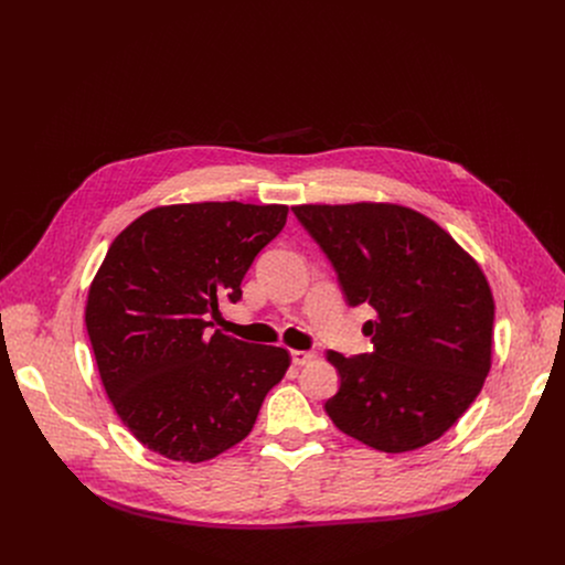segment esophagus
<instances>
[{
  "label": "esophagus",
  "instance_id": "esophagus-1",
  "mask_svg": "<svg viewBox=\"0 0 565 565\" xmlns=\"http://www.w3.org/2000/svg\"><path fill=\"white\" fill-rule=\"evenodd\" d=\"M290 358H292V364L303 366V364L315 360V353L312 351H290Z\"/></svg>",
  "mask_w": 565,
  "mask_h": 565
}]
</instances>
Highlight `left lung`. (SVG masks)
<instances>
[{
	"label": "left lung",
	"mask_w": 565,
	"mask_h": 565,
	"mask_svg": "<svg viewBox=\"0 0 565 565\" xmlns=\"http://www.w3.org/2000/svg\"><path fill=\"white\" fill-rule=\"evenodd\" d=\"M333 264L349 306L369 303V355L329 351L340 391L327 414L386 454L438 440L492 366L494 297L480 266L429 216L395 203L295 205Z\"/></svg>",
	"instance_id": "obj_1"
}]
</instances>
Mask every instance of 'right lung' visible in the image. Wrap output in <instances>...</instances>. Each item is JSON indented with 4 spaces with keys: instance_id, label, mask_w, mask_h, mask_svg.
Masks as SVG:
<instances>
[{
    "instance_id": "1",
    "label": "right lung",
    "mask_w": 565,
    "mask_h": 565,
    "mask_svg": "<svg viewBox=\"0 0 565 565\" xmlns=\"http://www.w3.org/2000/svg\"><path fill=\"white\" fill-rule=\"evenodd\" d=\"M286 216L288 205H160L114 238L85 321L111 405L149 451L183 462L223 454L253 431L286 375V349L205 331L221 299H241Z\"/></svg>"
}]
</instances>
